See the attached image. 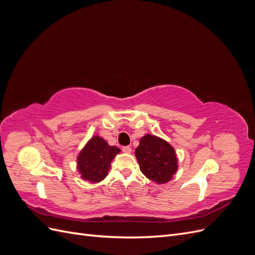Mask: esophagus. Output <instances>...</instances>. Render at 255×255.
Masks as SVG:
<instances>
[{
    "instance_id": "esophagus-1",
    "label": "esophagus",
    "mask_w": 255,
    "mask_h": 255,
    "mask_svg": "<svg viewBox=\"0 0 255 255\" xmlns=\"http://www.w3.org/2000/svg\"><path fill=\"white\" fill-rule=\"evenodd\" d=\"M122 151L125 152V153L129 154L130 152H132V148H130V146H128V145H127V146H123V148H122Z\"/></svg>"
}]
</instances>
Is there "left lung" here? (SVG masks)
Listing matches in <instances>:
<instances>
[{
    "label": "left lung",
    "mask_w": 255,
    "mask_h": 255,
    "mask_svg": "<svg viewBox=\"0 0 255 255\" xmlns=\"http://www.w3.org/2000/svg\"><path fill=\"white\" fill-rule=\"evenodd\" d=\"M135 155L141 172L155 183L169 182L177 170V158L172 145L154 135L146 134L141 138Z\"/></svg>",
    "instance_id": "obj_1"
}]
</instances>
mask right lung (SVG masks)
I'll list each match as a JSON object with an SVG mask.
<instances>
[{"label":"right lung","instance_id":"obj_1","mask_svg":"<svg viewBox=\"0 0 255 255\" xmlns=\"http://www.w3.org/2000/svg\"><path fill=\"white\" fill-rule=\"evenodd\" d=\"M119 152V148L110 145L102 137H92L80 152L76 160L82 179L90 183L104 180L109 174L112 160Z\"/></svg>","mask_w":255,"mask_h":255}]
</instances>
